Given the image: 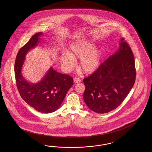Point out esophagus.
Here are the masks:
<instances>
[{
  "label": "esophagus",
  "mask_w": 152,
  "mask_h": 152,
  "mask_svg": "<svg viewBox=\"0 0 152 152\" xmlns=\"http://www.w3.org/2000/svg\"><path fill=\"white\" fill-rule=\"evenodd\" d=\"M74 83H80L81 81V80L80 78H75L74 79Z\"/></svg>",
  "instance_id": "obj_1"
}]
</instances>
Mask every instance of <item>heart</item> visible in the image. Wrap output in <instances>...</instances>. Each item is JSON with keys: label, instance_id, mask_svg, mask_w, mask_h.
Listing matches in <instances>:
<instances>
[{"label": "heart", "instance_id": "obj_1", "mask_svg": "<svg viewBox=\"0 0 152 152\" xmlns=\"http://www.w3.org/2000/svg\"><path fill=\"white\" fill-rule=\"evenodd\" d=\"M92 42L84 39L77 40L69 45L68 52H64L60 57V62L66 71L72 69L76 58H80V66L86 74H92L101 64L102 52L95 48Z\"/></svg>", "mask_w": 152, "mask_h": 152}]
</instances>
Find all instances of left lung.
Wrapping results in <instances>:
<instances>
[{"instance_id": "left-lung-1", "label": "left lung", "mask_w": 152, "mask_h": 152, "mask_svg": "<svg viewBox=\"0 0 152 152\" xmlns=\"http://www.w3.org/2000/svg\"><path fill=\"white\" fill-rule=\"evenodd\" d=\"M136 77L134 57L128 43L121 38L119 48L92 75L83 79V100L91 110L104 114L124 100Z\"/></svg>"}]
</instances>
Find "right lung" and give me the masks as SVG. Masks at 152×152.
<instances>
[{
	"label": "right lung",
	"mask_w": 152,
	"mask_h": 152,
	"mask_svg": "<svg viewBox=\"0 0 152 152\" xmlns=\"http://www.w3.org/2000/svg\"><path fill=\"white\" fill-rule=\"evenodd\" d=\"M42 35V32L34 34L19 50L15 62L14 73L17 87L22 98L36 110L48 114L60 107L74 83L72 77L59 73L52 67L39 83H32L24 78L22 69L26 55L38 45Z\"/></svg>",
	"instance_id": "obj_1"
}]
</instances>
